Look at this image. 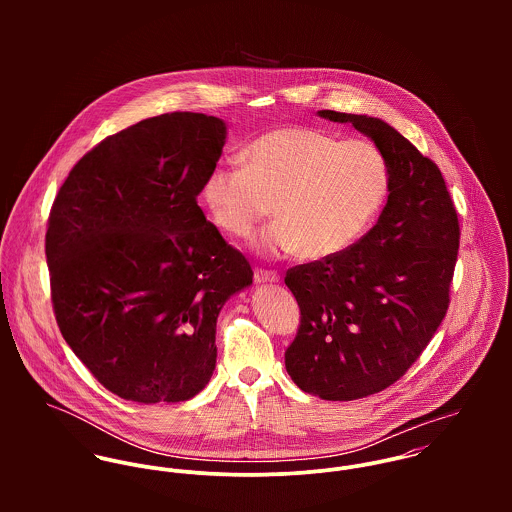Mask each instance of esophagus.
I'll use <instances>...</instances> for the list:
<instances>
[{"instance_id": "obj_1", "label": "esophagus", "mask_w": 512, "mask_h": 512, "mask_svg": "<svg viewBox=\"0 0 512 512\" xmlns=\"http://www.w3.org/2000/svg\"><path fill=\"white\" fill-rule=\"evenodd\" d=\"M254 282L256 284H278L280 276L276 272H268V270H256L254 272Z\"/></svg>"}]
</instances>
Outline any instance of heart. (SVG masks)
<instances>
[{
  "label": "heart",
  "instance_id": "obj_1",
  "mask_svg": "<svg viewBox=\"0 0 512 512\" xmlns=\"http://www.w3.org/2000/svg\"><path fill=\"white\" fill-rule=\"evenodd\" d=\"M246 163H219L203 201L222 232L246 236L272 211L280 219L252 238L264 256L331 258L351 248L390 191L386 155L370 142H341L315 128L288 126L254 140Z\"/></svg>",
  "mask_w": 512,
  "mask_h": 512
}]
</instances>
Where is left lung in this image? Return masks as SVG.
<instances>
[{
  "mask_svg": "<svg viewBox=\"0 0 512 512\" xmlns=\"http://www.w3.org/2000/svg\"><path fill=\"white\" fill-rule=\"evenodd\" d=\"M353 124L390 167L376 224L345 252L297 266L301 309L286 370L321 400H357L394 384L422 355L449 305L459 222L438 165L380 118L319 110Z\"/></svg>",
  "mask_w": 512,
  "mask_h": 512,
  "instance_id": "left-lung-1",
  "label": "left lung"
}]
</instances>
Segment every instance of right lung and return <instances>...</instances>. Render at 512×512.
Listing matches in <instances>:
<instances>
[{
    "instance_id": "right-lung-1",
    "label": "right lung",
    "mask_w": 512,
    "mask_h": 512,
    "mask_svg": "<svg viewBox=\"0 0 512 512\" xmlns=\"http://www.w3.org/2000/svg\"><path fill=\"white\" fill-rule=\"evenodd\" d=\"M226 142L207 114L147 118L88 151L45 236L51 297L74 355L140 404L197 396L217 365V319L252 286L246 258L197 205Z\"/></svg>"
}]
</instances>
